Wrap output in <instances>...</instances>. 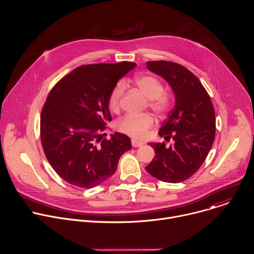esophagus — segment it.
<instances>
[{"mask_svg":"<svg viewBox=\"0 0 254 254\" xmlns=\"http://www.w3.org/2000/svg\"><path fill=\"white\" fill-rule=\"evenodd\" d=\"M131 144H132L133 148H137V147H141L143 143H142L141 141H138V140L132 138V139H131Z\"/></svg>","mask_w":254,"mask_h":254,"instance_id":"1","label":"esophagus"}]
</instances>
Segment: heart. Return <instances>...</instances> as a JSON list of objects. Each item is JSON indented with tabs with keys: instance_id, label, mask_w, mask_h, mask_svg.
Here are the masks:
<instances>
[{
	"instance_id": "heart-1",
	"label": "heart",
	"mask_w": 254,
	"mask_h": 254,
	"mask_svg": "<svg viewBox=\"0 0 254 254\" xmlns=\"http://www.w3.org/2000/svg\"><path fill=\"white\" fill-rule=\"evenodd\" d=\"M135 83L139 90L150 99L149 105L157 114H164L168 111L170 106V97L164 93L163 84L154 76L142 75L135 79ZM126 89V83L120 81L114 87L108 98V104L114 111L120 107V102L124 91ZM154 126V119L149 114H143L139 116L127 115L117 123V128L134 138H142L146 136L148 129Z\"/></svg>"
}]
</instances>
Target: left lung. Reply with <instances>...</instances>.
I'll list each match as a JSON object with an SVG mask.
<instances>
[{
    "label": "left lung",
    "mask_w": 254,
    "mask_h": 254,
    "mask_svg": "<svg viewBox=\"0 0 254 254\" xmlns=\"http://www.w3.org/2000/svg\"><path fill=\"white\" fill-rule=\"evenodd\" d=\"M147 68L163 77L175 95V105L159 130L174 143L149 142L154 160L146 170L167 183H180L193 176L207 158L215 137V113L209 94L186 67L169 61H149Z\"/></svg>",
    "instance_id": "8db88e82"
}]
</instances>
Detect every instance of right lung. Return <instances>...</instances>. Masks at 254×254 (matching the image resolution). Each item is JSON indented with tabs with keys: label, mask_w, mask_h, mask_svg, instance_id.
Listing matches in <instances>:
<instances>
[{
	"label": "right lung",
	"mask_w": 254,
	"mask_h": 254,
	"mask_svg": "<svg viewBox=\"0 0 254 254\" xmlns=\"http://www.w3.org/2000/svg\"><path fill=\"white\" fill-rule=\"evenodd\" d=\"M135 63L89 64L72 70L50 91L40 121L41 142L55 172L67 183L93 188L112 177L130 138L115 132L102 139L112 115L108 98Z\"/></svg>",
	"instance_id": "right-lung-1"
}]
</instances>
